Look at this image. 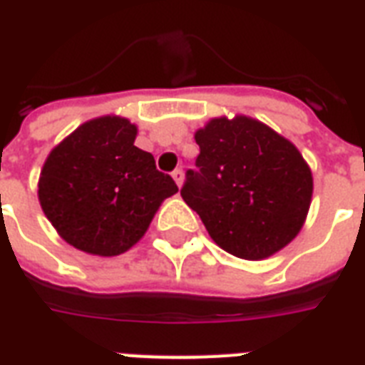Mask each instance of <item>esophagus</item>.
<instances>
[{
  "instance_id": "1",
  "label": "esophagus",
  "mask_w": 365,
  "mask_h": 365,
  "mask_svg": "<svg viewBox=\"0 0 365 365\" xmlns=\"http://www.w3.org/2000/svg\"><path fill=\"white\" fill-rule=\"evenodd\" d=\"M172 178H174V182L178 183V187H182V183H183V170H182V168H176V170L172 172Z\"/></svg>"
}]
</instances>
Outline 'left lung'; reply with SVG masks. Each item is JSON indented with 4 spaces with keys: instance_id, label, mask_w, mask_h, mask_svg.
<instances>
[{
    "instance_id": "8db88e82",
    "label": "left lung",
    "mask_w": 365,
    "mask_h": 365,
    "mask_svg": "<svg viewBox=\"0 0 365 365\" xmlns=\"http://www.w3.org/2000/svg\"><path fill=\"white\" fill-rule=\"evenodd\" d=\"M195 142L197 170L180 193L214 242L252 261L292 242L312 197L311 168L294 143L244 115L212 119Z\"/></svg>"
}]
</instances>
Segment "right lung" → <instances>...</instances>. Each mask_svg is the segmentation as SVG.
Returning <instances> with one entry per match:
<instances>
[{"label": "right lung", "instance_id": "add662e5", "mask_svg": "<svg viewBox=\"0 0 365 365\" xmlns=\"http://www.w3.org/2000/svg\"><path fill=\"white\" fill-rule=\"evenodd\" d=\"M136 126L98 117L48 153L39 176V202L58 235L77 250L119 255L148 231L160 202L178 191L157 170L153 155L134 145Z\"/></svg>", "mask_w": 365, "mask_h": 365}]
</instances>
